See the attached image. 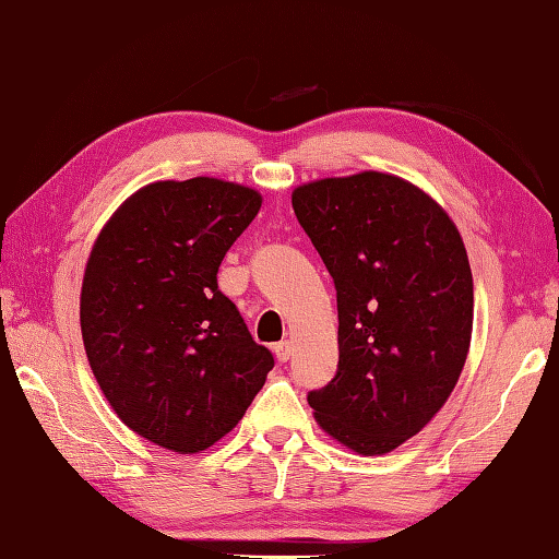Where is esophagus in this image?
I'll return each mask as SVG.
<instances>
[{"label":"esophagus","mask_w":559,"mask_h":559,"mask_svg":"<svg viewBox=\"0 0 559 559\" xmlns=\"http://www.w3.org/2000/svg\"><path fill=\"white\" fill-rule=\"evenodd\" d=\"M275 355L280 361H287L292 357V343L289 340H282V343L275 345Z\"/></svg>","instance_id":"obj_1"}]
</instances>
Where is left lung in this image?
Here are the masks:
<instances>
[{
  "label": "left lung",
  "instance_id": "obj_1",
  "mask_svg": "<svg viewBox=\"0 0 559 559\" xmlns=\"http://www.w3.org/2000/svg\"><path fill=\"white\" fill-rule=\"evenodd\" d=\"M337 289L335 379L309 393L328 437L383 455L423 431L459 383L473 272L447 210L409 180L359 170L292 192Z\"/></svg>",
  "mask_w": 559,
  "mask_h": 559
}]
</instances>
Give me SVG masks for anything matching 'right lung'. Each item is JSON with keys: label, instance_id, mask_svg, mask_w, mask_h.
Segmentation results:
<instances>
[{"label": "right lung", "instance_id": "add662e5", "mask_svg": "<svg viewBox=\"0 0 559 559\" xmlns=\"http://www.w3.org/2000/svg\"><path fill=\"white\" fill-rule=\"evenodd\" d=\"M260 204L258 190L231 180H156L110 214L91 248L79 299L91 371L122 425L156 447L210 449L275 367L216 287Z\"/></svg>", "mask_w": 559, "mask_h": 559}]
</instances>
